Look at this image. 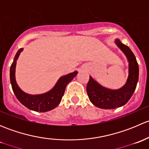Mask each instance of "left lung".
<instances>
[{
    "label": "left lung",
    "mask_w": 149,
    "mask_h": 149,
    "mask_svg": "<svg viewBox=\"0 0 149 149\" xmlns=\"http://www.w3.org/2000/svg\"><path fill=\"white\" fill-rule=\"evenodd\" d=\"M115 42L128 60V78L123 88L111 90L102 86L90 76L86 86L87 94L91 102L102 109H115L125 104L134 93L139 81V68L134 54L128 47L123 44L119 40H115Z\"/></svg>",
    "instance_id": "left-lung-1"
}]
</instances>
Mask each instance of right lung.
<instances>
[{"label": "right lung", "instance_id": "right-lung-1", "mask_svg": "<svg viewBox=\"0 0 149 149\" xmlns=\"http://www.w3.org/2000/svg\"><path fill=\"white\" fill-rule=\"evenodd\" d=\"M22 48L18 50L14 57L13 62L12 63L10 68V80L12 89L19 102L24 105L28 109L36 112H47L56 107L61 102L62 97L65 92L67 84L73 80V78L77 75L78 72L69 73L66 76H62L57 82L56 85L51 91L40 95H30L26 94L18 86L15 79V68H16V60L19 58Z\"/></svg>", "mask_w": 149, "mask_h": 149}]
</instances>
